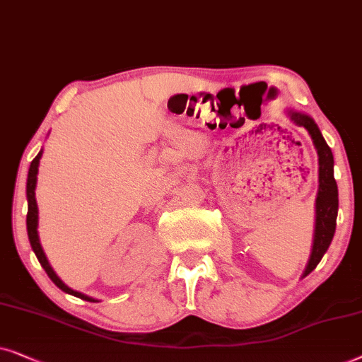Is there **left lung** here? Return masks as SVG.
<instances>
[{"instance_id":"8db88e82","label":"left lung","mask_w":362,"mask_h":362,"mask_svg":"<svg viewBox=\"0 0 362 362\" xmlns=\"http://www.w3.org/2000/svg\"><path fill=\"white\" fill-rule=\"evenodd\" d=\"M293 122L300 127H305L313 139L317 162H320V189L316 197V226H315V240H313V250L310 262L303 273V278L308 276L313 269L321 262L322 255L329 248L331 240L334 237L336 230V216H338V185L334 180V158L329 146H327L321 131L317 129L315 120L310 115L296 112V110H288Z\"/></svg>"}]
</instances>
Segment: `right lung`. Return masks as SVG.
<instances>
[{
    "label": "right lung",
    "mask_w": 362,
    "mask_h": 362,
    "mask_svg": "<svg viewBox=\"0 0 362 362\" xmlns=\"http://www.w3.org/2000/svg\"><path fill=\"white\" fill-rule=\"evenodd\" d=\"M41 156H42V151L37 153L35 158H33L30 172H28V184H26V197H28L26 226H28V237H30L31 248H33V252H35L36 258L40 259L41 267L45 268V272L47 273V276L52 279V283H54L57 288H61V290L64 291V293H67V295L81 298V300H84V301H95L94 298H90L88 295H83V293H79V291L71 290L69 286L64 285V283L61 281V278L54 273V269L51 268V264H49V262H47L45 252H42V247H41V243H40V237H37V204H36V194H35L36 182H37V167H40Z\"/></svg>",
    "instance_id": "add662e5"
}]
</instances>
